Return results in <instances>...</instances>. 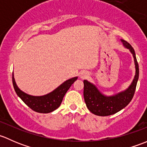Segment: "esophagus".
Wrapping results in <instances>:
<instances>
[{"instance_id":"esophagus-1","label":"esophagus","mask_w":147,"mask_h":147,"mask_svg":"<svg viewBox=\"0 0 147 147\" xmlns=\"http://www.w3.org/2000/svg\"><path fill=\"white\" fill-rule=\"evenodd\" d=\"M80 78L81 79H84V78H87V77L89 76V73L87 72H86V71H82V72H80Z\"/></svg>"}]
</instances>
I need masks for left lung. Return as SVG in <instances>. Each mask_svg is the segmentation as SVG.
I'll return each instance as SVG.
<instances>
[{
  "instance_id": "left-lung-1",
  "label": "left lung",
  "mask_w": 147,
  "mask_h": 147,
  "mask_svg": "<svg viewBox=\"0 0 147 147\" xmlns=\"http://www.w3.org/2000/svg\"><path fill=\"white\" fill-rule=\"evenodd\" d=\"M121 42H123V45L127 48L129 49L130 52L132 53L134 64H135V76L129 88L116 95L107 97L102 94L94 84L87 80H84L83 82H84L83 94H84V102L87 105V107L92 113L97 116H109L121 110L131 102L135 92L139 73V65L136 57L135 52L134 48L128 42L124 40H121Z\"/></svg>"
}]
</instances>
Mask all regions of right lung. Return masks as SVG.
Segmentation results:
<instances>
[{"instance_id": "1", "label": "right lung", "mask_w": 147, "mask_h": 147, "mask_svg": "<svg viewBox=\"0 0 147 147\" xmlns=\"http://www.w3.org/2000/svg\"><path fill=\"white\" fill-rule=\"evenodd\" d=\"M78 77L71 78L65 81L64 83L59 86L57 89L52 92L40 97H35L26 94L22 92L16 85L14 78H12L13 84L16 94L31 109L39 113H49L60 107L65 94L69 90L74 82L77 80Z\"/></svg>"}]
</instances>
